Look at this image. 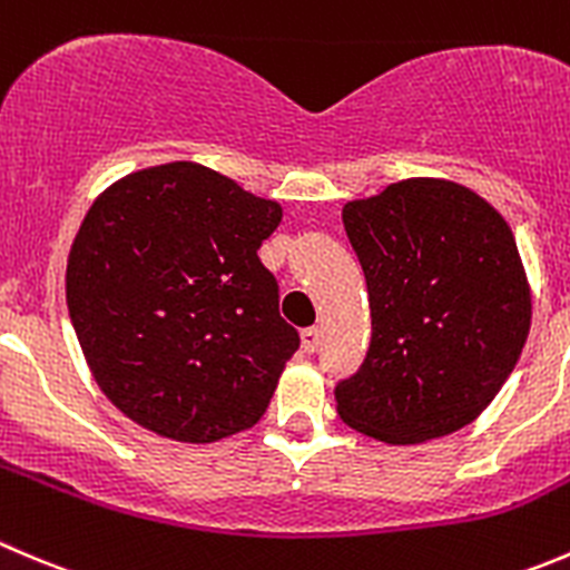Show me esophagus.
<instances>
[{
  "label": "esophagus",
  "instance_id": "34e87169",
  "mask_svg": "<svg viewBox=\"0 0 570 570\" xmlns=\"http://www.w3.org/2000/svg\"><path fill=\"white\" fill-rule=\"evenodd\" d=\"M318 346H321V330L318 326H307V330L302 332V348L307 354H315L318 352Z\"/></svg>",
  "mask_w": 570,
  "mask_h": 570
}]
</instances>
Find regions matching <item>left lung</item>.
<instances>
[{
    "instance_id": "1",
    "label": "left lung",
    "mask_w": 570,
    "mask_h": 570,
    "mask_svg": "<svg viewBox=\"0 0 570 570\" xmlns=\"http://www.w3.org/2000/svg\"><path fill=\"white\" fill-rule=\"evenodd\" d=\"M371 304V346L335 387L360 435L415 446L479 419L515 368L532 287L510 224L452 179L410 177L343 205Z\"/></svg>"
}]
</instances>
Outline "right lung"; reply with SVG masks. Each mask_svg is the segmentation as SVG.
I'll use <instances>...</instances> for the list:
<instances>
[{"instance_id": "add662e5", "label": "right lung", "mask_w": 570, "mask_h": 570, "mask_svg": "<svg viewBox=\"0 0 570 570\" xmlns=\"http://www.w3.org/2000/svg\"><path fill=\"white\" fill-rule=\"evenodd\" d=\"M283 205L190 160L107 185L82 218L66 302L99 391L144 430L216 443L268 410L298 332L257 257Z\"/></svg>"}]
</instances>
